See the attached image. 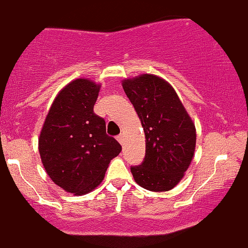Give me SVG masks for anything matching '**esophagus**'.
Returning <instances> with one entry per match:
<instances>
[{
	"mask_svg": "<svg viewBox=\"0 0 248 248\" xmlns=\"http://www.w3.org/2000/svg\"><path fill=\"white\" fill-rule=\"evenodd\" d=\"M117 140H118V142L121 145H124V136L123 135H121V136H118L117 137Z\"/></svg>",
	"mask_w": 248,
	"mask_h": 248,
	"instance_id": "34e87169",
	"label": "esophagus"
}]
</instances>
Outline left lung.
Instances as JSON below:
<instances>
[{
	"mask_svg": "<svg viewBox=\"0 0 248 248\" xmlns=\"http://www.w3.org/2000/svg\"><path fill=\"white\" fill-rule=\"evenodd\" d=\"M122 86L138 113L146 142L142 164L131 167L133 179L147 190H170L193 161L195 123L165 78L145 73L124 78Z\"/></svg>",
	"mask_w": 248,
	"mask_h": 248,
	"instance_id": "1",
	"label": "left lung"
}]
</instances>
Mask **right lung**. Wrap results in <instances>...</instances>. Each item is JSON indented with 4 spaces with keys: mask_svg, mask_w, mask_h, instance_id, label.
Segmentation results:
<instances>
[{
    "mask_svg": "<svg viewBox=\"0 0 248 248\" xmlns=\"http://www.w3.org/2000/svg\"><path fill=\"white\" fill-rule=\"evenodd\" d=\"M101 83L75 78L55 96L38 138V150L49 179L74 195L100 186L110 161L122 151L107 135L106 122L94 113Z\"/></svg>",
    "mask_w": 248,
    "mask_h": 248,
    "instance_id": "add662e5",
    "label": "right lung"
}]
</instances>
